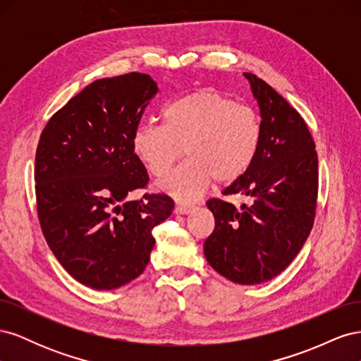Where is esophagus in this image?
<instances>
[{
    "mask_svg": "<svg viewBox=\"0 0 361 361\" xmlns=\"http://www.w3.org/2000/svg\"><path fill=\"white\" fill-rule=\"evenodd\" d=\"M176 214H191L194 211V204L191 203H178L174 207Z\"/></svg>",
    "mask_w": 361,
    "mask_h": 361,
    "instance_id": "1",
    "label": "esophagus"
}]
</instances>
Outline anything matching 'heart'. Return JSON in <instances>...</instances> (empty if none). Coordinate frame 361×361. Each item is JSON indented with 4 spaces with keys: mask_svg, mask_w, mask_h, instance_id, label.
Masks as SVG:
<instances>
[{
    "mask_svg": "<svg viewBox=\"0 0 361 361\" xmlns=\"http://www.w3.org/2000/svg\"><path fill=\"white\" fill-rule=\"evenodd\" d=\"M133 152L155 178H162L187 155L159 188L180 200H194L215 179L233 182L250 169L260 145V122L253 108L235 104L211 89L195 90L167 104L162 125H140Z\"/></svg>",
    "mask_w": 361,
    "mask_h": 361,
    "instance_id": "b5f03b06",
    "label": "heart"
}]
</instances>
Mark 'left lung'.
<instances>
[{
    "mask_svg": "<svg viewBox=\"0 0 361 361\" xmlns=\"http://www.w3.org/2000/svg\"><path fill=\"white\" fill-rule=\"evenodd\" d=\"M260 108V145L250 169L224 194L253 200L243 209L207 200L215 228L204 256L223 277L259 285L279 276L310 235L318 200V154L301 114L264 80L244 73Z\"/></svg>",
    "mask_w": 361,
    "mask_h": 361,
    "instance_id": "left-lung-1",
    "label": "left lung"
}]
</instances>
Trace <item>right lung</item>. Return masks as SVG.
<instances>
[{
  "label": "right lung",
  "mask_w": 361,
  "mask_h": 361,
  "mask_svg": "<svg viewBox=\"0 0 361 361\" xmlns=\"http://www.w3.org/2000/svg\"><path fill=\"white\" fill-rule=\"evenodd\" d=\"M157 93L146 73L97 80L40 134L35 180L43 236L61 267L97 290L123 286L146 269L152 231L173 212L167 194L126 200L149 183L130 138Z\"/></svg>",
  "instance_id": "right-lung-1"
}]
</instances>
